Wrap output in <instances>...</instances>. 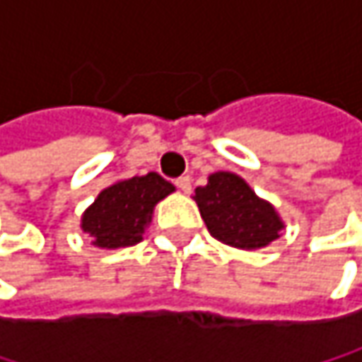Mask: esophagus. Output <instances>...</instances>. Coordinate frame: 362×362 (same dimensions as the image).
I'll use <instances>...</instances> for the list:
<instances>
[{"label": "esophagus", "instance_id": "34e87169", "mask_svg": "<svg viewBox=\"0 0 362 362\" xmlns=\"http://www.w3.org/2000/svg\"><path fill=\"white\" fill-rule=\"evenodd\" d=\"M176 186L180 188L182 192H190V178H188V176H180V178L176 180Z\"/></svg>", "mask_w": 362, "mask_h": 362}]
</instances>
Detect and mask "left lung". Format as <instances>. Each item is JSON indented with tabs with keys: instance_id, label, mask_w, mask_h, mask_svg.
<instances>
[{
	"instance_id": "8db88e82",
	"label": "left lung",
	"mask_w": 362,
	"mask_h": 362,
	"mask_svg": "<svg viewBox=\"0 0 362 362\" xmlns=\"http://www.w3.org/2000/svg\"><path fill=\"white\" fill-rule=\"evenodd\" d=\"M214 239L237 250H262L281 237L285 222L272 203L257 197L241 176L233 172L209 174L205 186L192 197Z\"/></svg>"
}]
</instances>
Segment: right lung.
I'll use <instances>...</instances> for the list:
<instances>
[{
  "instance_id": "1",
  "label": "right lung",
  "mask_w": 362,
  "mask_h": 362,
  "mask_svg": "<svg viewBox=\"0 0 362 362\" xmlns=\"http://www.w3.org/2000/svg\"><path fill=\"white\" fill-rule=\"evenodd\" d=\"M176 186L157 172L112 182L81 216V230L100 250L129 247L142 241L153 220L155 205L172 194Z\"/></svg>"
}]
</instances>
